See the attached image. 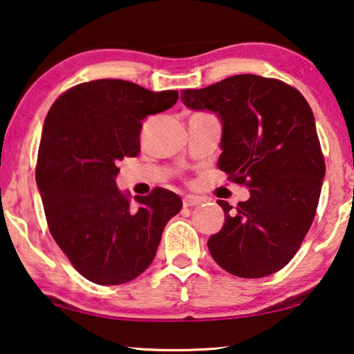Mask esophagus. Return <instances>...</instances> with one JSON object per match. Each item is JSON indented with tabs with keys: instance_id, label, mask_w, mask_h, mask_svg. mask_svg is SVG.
<instances>
[{
	"instance_id": "obj_1",
	"label": "esophagus",
	"mask_w": 354,
	"mask_h": 354,
	"mask_svg": "<svg viewBox=\"0 0 354 354\" xmlns=\"http://www.w3.org/2000/svg\"><path fill=\"white\" fill-rule=\"evenodd\" d=\"M203 199L198 198V196H185L183 198V206L185 207H193V206H198V204H201Z\"/></svg>"
}]
</instances>
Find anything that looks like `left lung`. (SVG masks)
I'll use <instances>...</instances> for the list:
<instances>
[{
    "label": "left lung",
    "mask_w": 354,
    "mask_h": 354,
    "mask_svg": "<svg viewBox=\"0 0 354 354\" xmlns=\"http://www.w3.org/2000/svg\"><path fill=\"white\" fill-rule=\"evenodd\" d=\"M182 102L218 116L220 171L250 192L236 209L218 199L225 223L209 238V252L239 278L276 273L308 233L326 176L308 102L283 81L257 75H234L204 89H187Z\"/></svg>",
    "instance_id": "8db88e82"
}]
</instances>
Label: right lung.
Returning a JSON list of instances; mask_svg holds the SVG:
<instances>
[{"mask_svg": "<svg viewBox=\"0 0 354 354\" xmlns=\"http://www.w3.org/2000/svg\"><path fill=\"white\" fill-rule=\"evenodd\" d=\"M177 99V91L95 80L64 92L46 116L37 165L46 220L71 265L92 283L116 286L142 274L166 223L182 209L169 189L131 201L115 182L116 162L139 155L142 120Z\"/></svg>", "mask_w": 354, "mask_h": 354, "instance_id": "add662e5", "label": "right lung"}]
</instances>
